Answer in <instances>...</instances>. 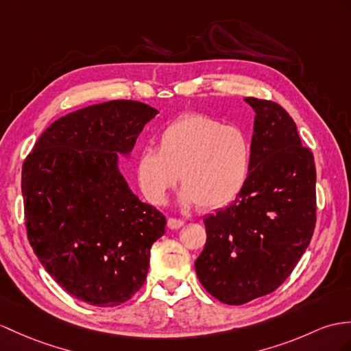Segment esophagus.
<instances>
[{"label": "esophagus", "instance_id": "esophagus-1", "mask_svg": "<svg viewBox=\"0 0 351 351\" xmlns=\"http://www.w3.org/2000/svg\"><path fill=\"white\" fill-rule=\"evenodd\" d=\"M167 225H168L169 229H178V228H182L184 225V220L171 217V219H168V223Z\"/></svg>", "mask_w": 351, "mask_h": 351}]
</instances>
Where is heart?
Masks as SVG:
<instances>
[{"mask_svg": "<svg viewBox=\"0 0 351 351\" xmlns=\"http://www.w3.org/2000/svg\"><path fill=\"white\" fill-rule=\"evenodd\" d=\"M250 155V140L240 128L204 114H183L160 131L158 149L141 150L136 180L149 202L164 205L178 174L183 205L219 208L241 192Z\"/></svg>", "mask_w": 351, "mask_h": 351, "instance_id": "b5f03b06", "label": "heart"}]
</instances>
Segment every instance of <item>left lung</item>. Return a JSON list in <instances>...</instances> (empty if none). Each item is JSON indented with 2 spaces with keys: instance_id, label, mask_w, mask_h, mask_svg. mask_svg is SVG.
Segmentation results:
<instances>
[{
  "instance_id": "1",
  "label": "left lung",
  "mask_w": 351,
  "mask_h": 351,
  "mask_svg": "<svg viewBox=\"0 0 351 351\" xmlns=\"http://www.w3.org/2000/svg\"><path fill=\"white\" fill-rule=\"evenodd\" d=\"M254 110L250 173L228 207L204 219L207 243L195 271L207 292L243 305L285 283L315 226V165L296 125L277 102Z\"/></svg>"
}]
</instances>
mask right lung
I'll use <instances>...</instances> for the list:
<instances>
[{
  "label": "right lung",
  "mask_w": 351,
  "mask_h": 351,
  "mask_svg": "<svg viewBox=\"0 0 351 351\" xmlns=\"http://www.w3.org/2000/svg\"><path fill=\"white\" fill-rule=\"evenodd\" d=\"M156 114L130 99L80 108L50 125L23 160L29 244L56 283L86 304L130 301L165 234V216L132 193L117 164Z\"/></svg>",
  "instance_id": "add662e5"
}]
</instances>
